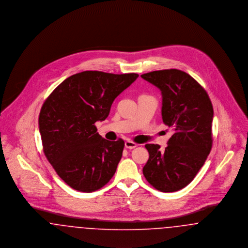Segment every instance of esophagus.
<instances>
[{"label":"esophagus","instance_id":"obj_1","mask_svg":"<svg viewBox=\"0 0 248 248\" xmlns=\"http://www.w3.org/2000/svg\"><path fill=\"white\" fill-rule=\"evenodd\" d=\"M124 146H125V148H126V149L132 150V149L136 148V147L138 146V144H137V143H135V142L127 140V141H125V143H124Z\"/></svg>","mask_w":248,"mask_h":248}]
</instances>
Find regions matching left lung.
I'll return each mask as SVG.
<instances>
[{
    "label": "left lung",
    "instance_id": "8db88e82",
    "mask_svg": "<svg viewBox=\"0 0 248 248\" xmlns=\"http://www.w3.org/2000/svg\"><path fill=\"white\" fill-rule=\"evenodd\" d=\"M163 96L162 118L174 131L164 151L146 144L150 157L143 175L163 192L183 189L203 165L212 149V103L206 91L184 71L170 69L142 74Z\"/></svg>",
    "mask_w": 248,
    "mask_h": 248
}]
</instances>
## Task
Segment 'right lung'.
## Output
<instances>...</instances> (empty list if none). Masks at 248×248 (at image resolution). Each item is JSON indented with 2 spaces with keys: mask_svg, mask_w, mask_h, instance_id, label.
<instances>
[{
  "mask_svg": "<svg viewBox=\"0 0 248 248\" xmlns=\"http://www.w3.org/2000/svg\"><path fill=\"white\" fill-rule=\"evenodd\" d=\"M138 77L83 71L64 80L45 101L39 115L44 153L72 189L94 191L115 174L124 141L103 139L94 123L108 116L114 99Z\"/></svg>",
  "mask_w": 248,
  "mask_h": 248,
  "instance_id": "add662e5",
  "label": "right lung"
}]
</instances>
